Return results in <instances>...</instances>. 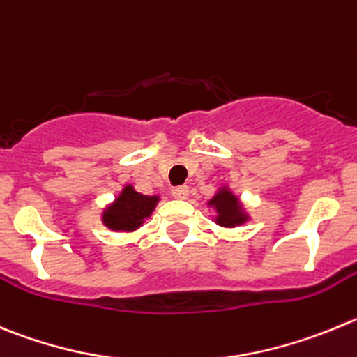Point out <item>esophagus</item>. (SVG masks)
I'll return each instance as SVG.
<instances>
[{
	"instance_id": "obj_1",
	"label": "esophagus",
	"mask_w": 357,
	"mask_h": 357,
	"mask_svg": "<svg viewBox=\"0 0 357 357\" xmlns=\"http://www.w3.org/2000/svg\"><path fill=\"white\" fill-rule=\"evenodd\" d=\"M171 194H172V197H176V199H186L188 197V186L186 185L172 186Z\"/></svg>"
}]
</instances>
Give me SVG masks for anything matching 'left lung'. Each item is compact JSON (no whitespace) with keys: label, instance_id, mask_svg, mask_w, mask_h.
<instances>
[{"label":"left lung","instance_id":"left-lung-1","mask_svg":"<svg viewBox=\"0 0 357 357\" xmlns=\"http://www.w3.org/2000/svg\"><path fill=\"white\" fill-rule=\"evenodd\" d=\"M208 204L216 209L218 216H216L215 222L222 227H236V225L245 224L248 220V215L243 211L241 204H239V199L225 186L216 192V195Z\"/></svg>","mask_w":357,"mask_h":357}]
</instances>
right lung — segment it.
<instances>
[{
    "instance_id": "right-lung-1",
    "label": "right lung",
    "mask_w": 357,
    "mask_h": 357,
    "mask_svg": "<svg viewBox=\"0 0 357 357\" xmlns=\"http://www.w3.org/2000/svg\"><path fill=\"white\" fill-rule=\"evenodd\" d=\"M158 201V195H142L135 192L132 185H126L118 199L103 211V225L111 231H135L144 224L146 218L151 216Z\"/></svg>"
}]
</instances>
